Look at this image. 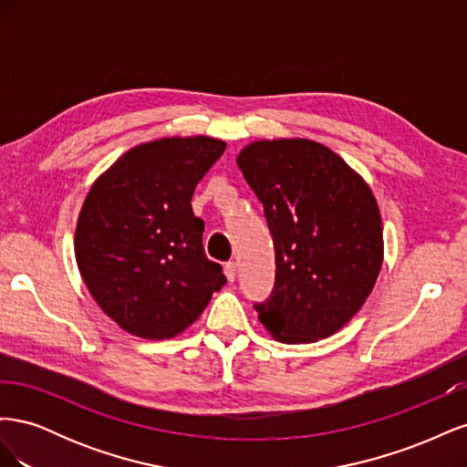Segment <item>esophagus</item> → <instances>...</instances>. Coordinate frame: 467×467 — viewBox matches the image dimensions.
I'll use <instances>...</instances> for the list:
<instances>
[{"mask_svg": "<svg viewBox=\"0 0 467 467\" xmlns=\"http://www.w3.org/2000/svg\"><path fill=\"white\" fill-rule=\"evenodd\" d=\"M223 271H225V276H228L230 282L235 280V273H237V263L232 259L223 265Z\"/></svg>", "mask_w": 467, "mask_h": 467, "instance_id": "1", "label": "esophagus"}]
</instances>
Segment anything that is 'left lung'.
Instances as JSON below:
<instances>
[{
	"label": "left lung",
	"instance_id": "8db88e82",
	"mask_svg": "<svg viewBox=\"0 0 467 467\" xmlns=\"http://www.w3.org/2000/svg\"><path fill=\"white\" fill-rule=\"evenodd\" d=\"M263 202L275 286L255 302L282 343H312L352 319L378 278L384 239L368 185L312 140H261L237 158Z\"/></svg>",
	"mask_w": 467,
	"mask_h": 467
}]
</instances>
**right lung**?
<instances>
[{
  "instance_id": "right-lung-1",
  "label": "right lung",
  "mask_w": 467,
  "mask_h": 467,
  "mask_svg": "<svg viewBox=\"0 0 467 467\" xmlns=\"http://www.w3.org/2000/svg\"><path fill=\"white\" fill-rule=\"evenodd\" d=\"M225 150L208 136L163 138L126 151L95 181L79 212L76 259L103 312L124 331H185L225 282L202 245L191 199Z\"/></svg>"
}]
</instances>
